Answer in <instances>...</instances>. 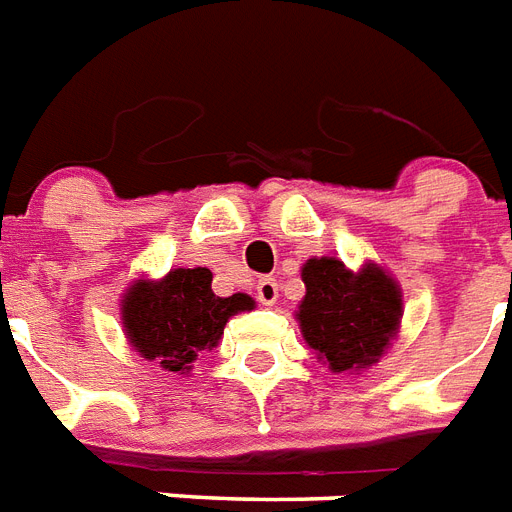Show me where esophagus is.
Wrapping results in <instances>:
<instances>
[{
	"instance_id": "esophagus-1",
	"label": "esophagus",
	"mask_w": 512,
	"mask_h": 512,
	"mask_svg": "<svg viewBox=\"0 0 512 512\" xmlns=\"http://www.w3.org/2000/svg\"><path fill=\"white\" fill-rule=\"evenodd\" d=\"M256 298L259 304L272 306L277 301V280L275 277H261L259 285H256Z\"/></svg>"
}]
</instances>
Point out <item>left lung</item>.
<instances>
[{"mask_svg": "<svg viewBox=\"0 0 512 512\" xmlns=\"http://www.w3.org/2000/svg\"><path fill=\"white\" fill-rule=\"evenodd\" d=\"M306 285L296 320L317 359L333 372H359L378 362L399 333L402 288L386 269L365 264L351 272L322 256L301 269Z\"/></svg>", "mask_w": 512, "mask_h": 512, "instance_id": "1", "label": "left lung"}]
</instances>
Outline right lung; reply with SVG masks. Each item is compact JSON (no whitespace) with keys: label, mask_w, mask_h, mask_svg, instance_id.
<instances>
[{"label":"right lung","mask_w":512,"mask_h":512,"mask_svg":"<svg viewBox=\"0 0 512 512\" xmlns=\"http://www.w3.org/2000/svg\"><path fill=\"white\" fill-rule=\"evenodd\" d=\"M211 269H171L161 280H134L121 298V320L134 351L163 370L185 372L200 351L219 346L224 325L237 312H251L253 298L211 290Z\"/></svg>","instance_id":"right-lung-1"}]
</instances>
